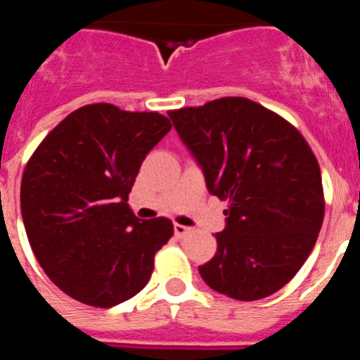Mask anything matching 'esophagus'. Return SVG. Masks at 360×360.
<instances>
[{"label": "esophagus", "instance_id": "obj_1", "mask_svg": "<svg viewBox=\"0 0 360 360\" xmlns=\"http://www.w3.org/2000/svg\"><path fill=\"white\" fill-rule=\"evenodd\" d=\"M173 229H174V236L176 238H184L191 232L189 227H186V225H180V224H174Z\"/></svg>", "mask_w": 360, "mask_h": 360}]
</instances>
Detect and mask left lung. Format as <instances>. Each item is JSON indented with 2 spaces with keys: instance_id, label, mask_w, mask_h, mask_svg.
Instances as JSON below:
<instances>
[{
  "instance_id": "8db88e82",
  "label": "left lung",
  "mask_w": 360,
  "mask_h": 360,
  "mask_svg": "<svg viewBox=\"0 0 360 360\" xmlns=\"http://www.w3.org/2000/svg\"><path fill=\"white\" fill-rule=\"evenodd\" d=\"M178 135L229 200L214 257L198 266L212 290L257 301L283 288L310 256L324 218L316 155L288 120L245 97L171 110Z\"/></svg>"
}]
</instances>
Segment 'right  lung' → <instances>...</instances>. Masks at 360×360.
<instances>
[{"mask_svg": "<svg viewBox=\"0 0 360 360\" xmlns=\"http://www.w3.org/2000/svg\"><path fill=\"white\" fill-rule=\"evenodd\" d=\"M171 129L157 111L88 104L44 136L21 178V214L44 274L70 297L110 308L148 285L167 218L128 205L146 155Z\"/></svg>", "mask_w": 360, "mask_h": 360, "instance_id": "obj_1", "label": "right lung"}]
</instances>
